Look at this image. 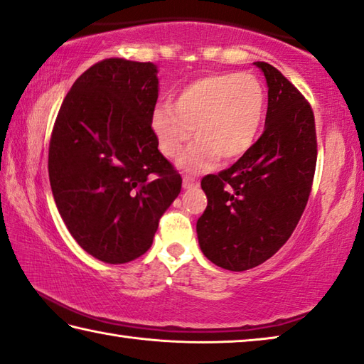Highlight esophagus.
Instances as JSON below:
<instances>
[{
    "label": "esophagus",
    "instance_id": "esophagus-1",
    "mask_svg": "<svg viewBox=\"0 0 364 364\" xmlns=\"http://www.w3.org/2000/svg\"><path fill=\"white\" fill-rule=\"evenodd\" d=\"M198 178L196 176H189V175H186L183 178V188L184 189H193V188H196L198 186Z\"/></svg>",
    "mask_w": 364,
    "mask_h": 364
}]
</instances>
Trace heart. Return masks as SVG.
Here are the masks:
<instances>
[{"mask_svg": "<svg viewBox=\"0 0 364 364\" xmlns=\"http://www.w3.org/2000/svg\"><path fill=\"white\" fill-rule=\"evenodd\" d=\"M265 90L252 74H207L189 82L175 97L173 107L161 105L152 113V132L160 152L168 159L183 155L186 171H205L225 161L238 160L251 151L261 131Z\"/></svg>", "mask_w": 364, "mask_h": 364, "instance_id": "b5f03b06", "label": "heart"}]
</instances>
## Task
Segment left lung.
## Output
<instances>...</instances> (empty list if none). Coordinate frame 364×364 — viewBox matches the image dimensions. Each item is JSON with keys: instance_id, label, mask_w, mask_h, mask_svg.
Masks as SVG:
<instances>
[{"instance_id": "1", "label": "left lung", "mask_w": 364, "mask_h": 364, "mask_svg": "<svg viewBox=\"0 0 364 364\" xmlns=\"http://www.w3.org/2000/svg\"><path fill=\"white\" fill-rule=\"evenodd\" d=\"M265 128L250 152L200 181L207 207L196 230L204 256L241 272L272 257L290 238L313 188L317 139L314 113L290 80L264 61Z\"/></svg>"}]
</instances>
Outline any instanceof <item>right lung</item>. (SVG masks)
<instances>
[{"label": "right lung", "mask_w": 364, "mask_h": 364, "mask_svg": "<svg viewBox=\"0 0 364 364\" xmlns=\"http://www.w3.org/2000/svg\"><path fill=\"white\" fill-rule=\"evenodd\" d=\"M157 99V66L107 58L76 79L51 131L58 210L77 245L107 264L142 256L181 191L152 132Z\"/></svg>", "instance_id": "right-lung-1"}]
</instances>
